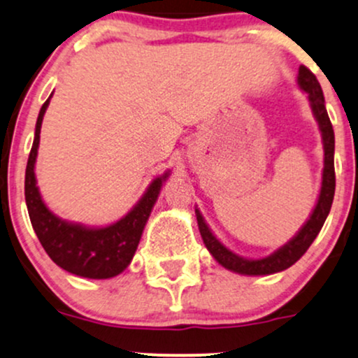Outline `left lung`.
Listing matches in <instances>:
<instances>
[{"label":"left lung","mask_w":358,"mask_h":358,"mask_svg":"<svg viewBox=\"0 0 358 358\" xmlns=\"http://www.w3.org/2000/svg\"><path fill=\"white\" fill-rule=\"evenodd\" d=\"M298 85L308 94L310 99L311 110H313L316 121H318L320 131H322L323 138V150H324V166H323V180H322V190H320L318 202L315 205V210L303 225L301 231L293 237L287 244L279 248L276 252H273L268 257L262 259H244L232 250L225 248L222 242L217 239L210 232L208 225L205 224L203 217L200 215L199 210L196 213V222H199L200 236H202L205 248L208 252L215 257L219 264L224 266L225 269H231L234 273L245 274V276H262V274H274L279 271H285L293 266L303 254L306 252L308 248L313 244V241L322 231L324 220H327L328 213H330L331 203H334L335 195V165H334V153H335V134L334 127H331L330 117H328L327 108H324V97L322 85L315 73L306 69L305 65L299 67L298 72Z\"/></svg>","instance_id":"8db88e82"}]
</instances>
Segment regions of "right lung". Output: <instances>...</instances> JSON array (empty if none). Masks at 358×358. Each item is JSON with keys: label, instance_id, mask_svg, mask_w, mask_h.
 Listing matches in <instances>:
<instances>
[{"label": "right lung", "instance_id": "add662e5", "mask_svg": "<svg viewBox=\"0 0 358 358\" xmlns=\"http://www.w3.org/2000/svg\"><path fill=\"white\" fill-rule=\"evenodd\" d=\"M52 97V96H50ZM50 97L40 109L35 126V139L24 173V200L34 231L45 252L62 269L89 279H108L121 274L136 252L143 229L151 208L158 199L168 173L151 182L141 200L116 224L90 229L80 224H69L52 213L40 196L35 178V162L38 153L40 127Z\"/></svg>", "mask_w": 358, "mask_h": 358}]
</instances>
